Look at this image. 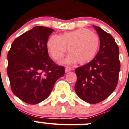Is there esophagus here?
I'll list each match as a JSON object with an SVG mask.
<instances>
[{
  "instance_id": "1",
  "label": "esophagus",
  "mask_w": 129,
  "mask_h": 129,
  "mask_svg": "<svg viewBox=\"0 0 129 129\" xmlns=\"http://www.w3.org/2000/svg\"><path fill=\"white\" fill-rule=\"evenodd\" d=\"M70 71H71V68L69 67V66H66V68H65V73H68Z\"/></svg>"
}]
</instances>
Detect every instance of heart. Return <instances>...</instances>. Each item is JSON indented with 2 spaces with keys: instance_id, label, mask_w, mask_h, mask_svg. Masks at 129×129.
Listing matches in <instances>:
<instances>
[{
  "instance_id": "obj_1",
  "label": "heart",
  "mask_w": 129,
  "mask_h": 129,
  "mask_svg": "<svg viewBox=\"0 0 129 129\" xmlns=\"http://www.w3.org/2000/svg\"><path fill=\"white\" fill-rule=\"evenodd\" d=\"M100 45L99 36L85 28L64 33L61 36L53 35L47 43L48 50L54 60L64 56L68 46L70 53L64 63L84 64L91 61L97 53Z\"/></svg>"
}]
</instances>
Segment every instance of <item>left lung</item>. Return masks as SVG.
<instances>
[{"instance_id":"left-lung-1","label":"left lung","mask_w":129,"mask_h":129,"mask_svg":"<svg viewBox=\"0 0 129 129\" xmlns=\"http://www.w3.org/2000/svg\"><path fill=\"white\" fill-rule=\"evenodd\" d=\"M93 26L100 38V49L92 61L75 70V86L78 96L91 104L101 102L114 91L120 69L119 49L115 39L99 27Z\"/></svg>"}]
</instances>
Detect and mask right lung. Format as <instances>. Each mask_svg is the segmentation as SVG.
Here are the masks:
<instances>
[{
  "label": "right lung",
  "instance_id": "1",
  "mask_svg": "<svg viewBox=\"0 0 129 129\" xmlns=\"http://www.w3.org/2000/svg\"><path fill=\"white\" fill-rule=\"evenodd\" d=\"M53 29L36 26L16 38L7 54V75L13 93L25 103L37 104L50 95L64 75L48 55L47 42Z\"/></svg>",
  "mask_w": 129,
  "mask_h": 129
}]
</instances>
